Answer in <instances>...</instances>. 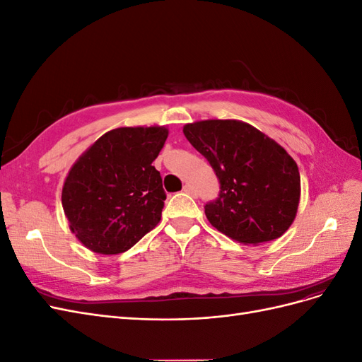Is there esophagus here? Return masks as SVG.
Segmentation results:
<instances>
[{
  "label": "esophagus",
  "mask_w": 362,
  "mask_h": 362,
  "mask_svg": "<svg viewBox=\"0 0 362 362\" xmlns=\"http://www.w3.org/2000/svg\"><path fill=\"white\" fill-rule=\"evenodd\" d=\"M185 193L187 194H192V196H196V190H194V187L193 185H190V184H185L184 185V189H182Z\"/></svg>",
  "instance_id": "esophagus-1"
}]
</instances>
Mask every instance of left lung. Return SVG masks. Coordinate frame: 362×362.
<instances>
[{"label":"left lung","instance_id":"1","mask_svg":"<svg viewBox=\"0 0 362 362\" xmlns=\"http://www.w3.org/2000/svg\"><path fill=\"white\" fill-rule=\"evenodd\" d=\"M182 131L221 184L217 198L204 206L217 231L245 245L287 231L298 211L300 175L286 149L240 120H202Z\"/></svg>","mask_w":362,"mask_h":362}]
</instances>
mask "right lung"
<instances>
[{"mask_svg": "<svg viewBox=\"0 0 362 362\" xmlns=\"http://www.w3.org/2000/svg\"><path fill=\"white\" fill-rule=\"evenodd\" d=\"M166 139L164 127L116 128L74 164L62 205L86 247L104 255L122 254L157 226L166 192L152 161Z\"/></svg>", "mask_w": 362, "mask_h": 362, "instance_id": "add662e5", "label": "right lung"}]
</instances>
